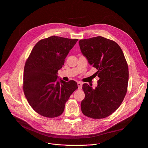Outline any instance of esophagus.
Here are the masks:
<instances>
[{
  "label": "esophagus",
  "instance_id": "esophagus-1",
  "mask_svg": "<svg viewBox=\"0 0 148 148\" xmlns=\"http://www.w3.org/2000/svg\"><path fill=\"white\" fill-rule=\"evenodd\" d=\"M77 84H78V89L79 90H81L82 88V82H77Z\"/></svg>",
  "mask_w": 148,
  "mask_h": 148
}]
</instances>
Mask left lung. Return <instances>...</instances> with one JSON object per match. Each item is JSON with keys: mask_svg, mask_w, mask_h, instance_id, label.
<instances>
[{"mask_svg": "<svg viewBox=\"0 0 148 148\" xmlns=\"http://www.w3.org/2000/svg\"><path fill=\"white\" fill-rule=\"evenodd\" d=\"M79 44L82 54L97 69L95 74L99 78L94 89L87 84L82 85L85 98L81 103V111L90 118H105L119 107L127 92V62L114 41L98 36L80 40Z\"/></svg>", "mask_w": 148, "mask_h": 148, "instance_id": "8db88e82", "label": "left lung"}]
</instances>
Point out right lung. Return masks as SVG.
<instances>
[{
  "mask_svg": "<svg viewBox=\"0 0 148 148\" xmlns=\"http://www.w3.org/2000/svg\"><path fill=\"white\" fill-rule=\"evenodd\" d=\"M78 39L51 36L37 42L24 67L23 90L33 110L42 116L53 118L64 111L65 103L78 88L73 80L57 81L58 70Z\"/></svg>",
  "mask_w": 148,
  "mask_h": 148,
  "instance_id": "right-lung-1",
  "label": "right lung"
}]
</instances>
